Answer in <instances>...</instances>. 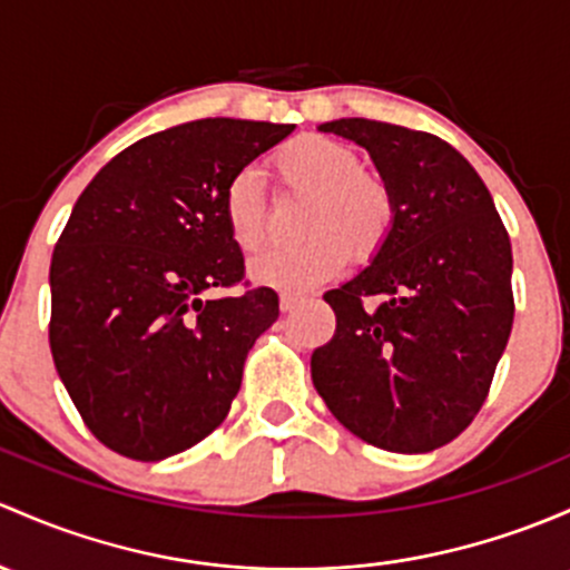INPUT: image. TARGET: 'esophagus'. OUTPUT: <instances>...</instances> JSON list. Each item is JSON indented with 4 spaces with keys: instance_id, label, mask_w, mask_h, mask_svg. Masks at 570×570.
Masks as SVG:
<instances>
[{
    "instance_id": "1",
    "label": "esophagus",
    "mask_w": 570,
    "mask_h": 570,
    "mask_svg": "<svg viewBox=\"0 0 570 570\" xmlns=\"http://www.w3.org/2000/svg\"><path fill=\"white\" fill-rule=\"evenodd\" d=\"M297 303H303V295H297V292H281V311H292Z\"/></svg>"
}]
</instances>
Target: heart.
<instances>
[{
  "instance_id": "obj_1",
  "label": "heart",
  "mask_w": 570,
  "mask_h": 570,
  "mask_svg": "<svg viewBox=\"0 0 570 570\" xmlns=\"http://www.w3.org/2000/svg\"><path fill=\"white\" fill-rule=\"evenodd\" d=\"M269 164L286 188L311 194L303 220L308 237L256 254L248 265L256 284L278 289L320 284L344 267L350 248L355 256H371L385 243L393 196L380 177L357 169V155L350 147L305 134L281 144ZM224 220L237 248L254 250L265 237V199L250 169L237 171L226 185Z\"/></svg>"
}]
</instances>
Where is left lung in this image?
<instances>
[{
    "label": "left lung",
    "instance_id": "8db88e82",
    "mask_svg": "<svg viewBox=\"0 0 570 570\" xmlns=\"http://www.w3.org/2000/svg\"><path fill=\"white\" fill-rule=\"evenodd\" d=\"M325 134L368 149L393 224L368 267L325 292L335 333L311 380L368 445L429 453L472 423L513 325L511 239L489 188L448 141L376 119Z\"/></svg>",
    "mask_w": 570,
    "mask_h": 570
}]
</instances>
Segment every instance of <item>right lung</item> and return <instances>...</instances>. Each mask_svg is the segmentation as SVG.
<instances>
[{"label":"right lung","mask_w":570,"mask_h":570,"mask_svg":"<svg viewBox=\"0 0 570 570\" xmlns=\"http://www.w3.org/2000/svg\"><path fill=\"white\" fill-rule=\"evenodd\" d=\"M295 125L196 119L130 144L83 188L51 256L48 341L87 429L136 461L188 451L229 415L254 341L278 320L243 281L229 179Z\"/></svg>","instance_id":"add662e5"}]
</instances>
